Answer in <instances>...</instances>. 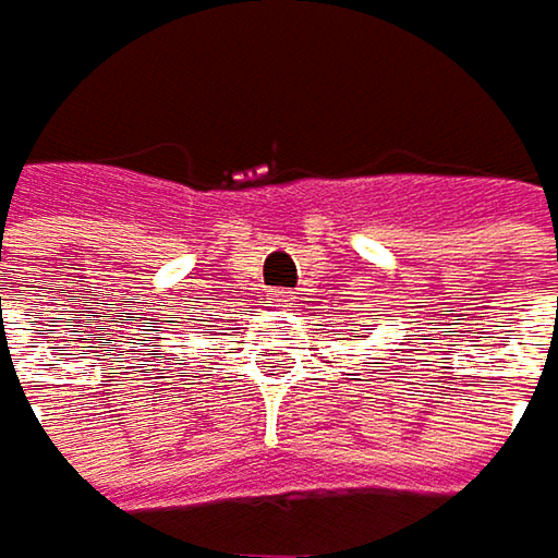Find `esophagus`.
Masks as SVG:
<instances>
[{"mask_svg":"<svg viewBox=\"0 0 558 558\" xmlns=\"http://www.w3.org/2000/svg\"><path fill=\"white\" fill-rule=\"evenodd\" d=\"M292 299H295V295H292L289 289H279V292L272 295V302H276L279 308H289V305H292Z\"/></svg>","mask_w":558,"mask_h":558,"instance_id":"1","label":"esophagus"}]
</instances>
